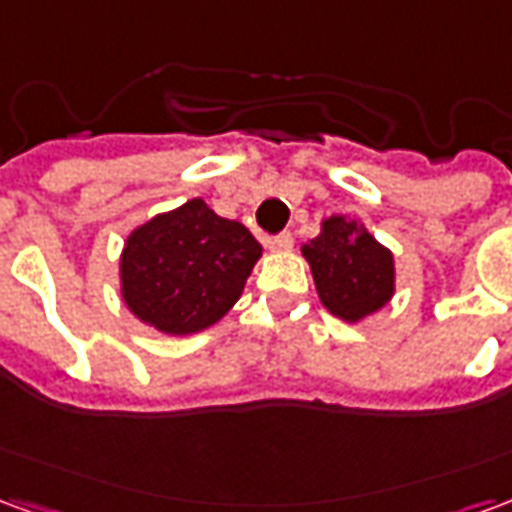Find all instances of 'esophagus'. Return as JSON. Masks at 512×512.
<instances>
[{"instance_id": "obj_1", "label": "esophagus", "mask_w": 512, "mask_h": 512, "mask_svg": "<svg viewBox=\"0 0 512 512\" xmlns=\"http://www.w3.org/2000/svg\"><path fill=\"white\" fill-rule=\"evenodd\" d=\"M266 246L271 249V252H285V249H290V246H293V235L290 233L271 235V238H266Z\"/></svg>"}]
</instances>
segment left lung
<instances>
[{
    "label": "left lung",
    "mask_w": 512,
    "mask_h": 512,
    "mask_svg": "<svg viewBox=\"0 0 512 512\" xmlns=\"http://www.w3.org/2000/svg\"><path fill=\"white\" fill-rule=\"evenodd\" d=\"M304 257L323 307L343 321H362L392 299L395 266L389 249L351 219H326L323 233L304 246Z\"/></svg>",
    "instance_id": "left-lung-1"
}]
</instances>
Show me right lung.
Returning a JSON list of instances; mask_svg holds the SVG:
<instances>
[{
    "mask_svg": "<svg viewBox=\"0 0 512 512\" xmlns=\"http://www.w3.org/2000/svg\"><path fill=\"white\" fill-rule=\"evenodd\" d=\"M260 252L244 224L191 200L131 233L120 266L123 299L158 332H200L238 301Z\"/></svg>",
    "mask_w": 512,
    "mask_h": 512,
    "instance_id": "obj_1",
    "label": "right lung"
}]
</instances>
